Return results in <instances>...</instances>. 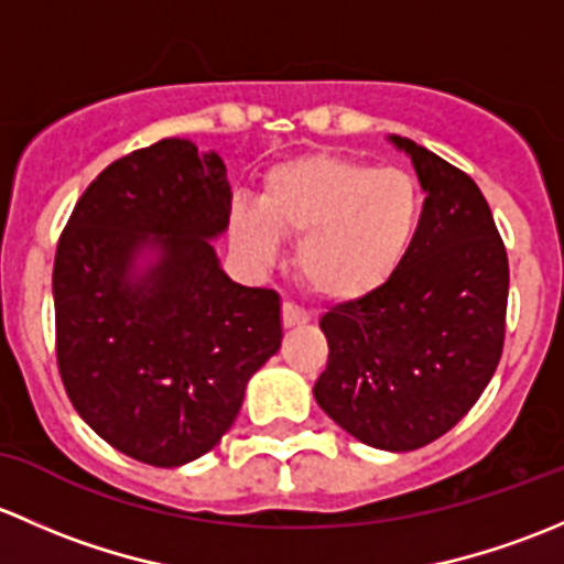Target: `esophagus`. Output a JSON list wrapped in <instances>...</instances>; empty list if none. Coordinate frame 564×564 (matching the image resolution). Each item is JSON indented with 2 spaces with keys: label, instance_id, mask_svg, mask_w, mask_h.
Returning <instances> with one entry per match:
<instances>
[{
  "label": "esophagus",
  "instance_id": "1",
  "mask_svg": "<svg viewBox=\"0 0 564 564\" xmlns=\"http://www.w3.org/2000/svg\"><path fill=\"white\" fill-rule=\"evenodd\" d=\"M306 321H310V315H306L304 310H299L295 304L284 301V304H282V325H284V328H295V325H304Z\"/></svg>",
  "mask_w": 564,
  "mask_h": 564
}]
</instances>
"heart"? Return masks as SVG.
Wrapping results in <instances>:
<instances>
[{
  "mask_svg": "<svg viewBox=\"0 0 564 564\" xmlns=\"http://www.w3.org/2000/svg\"><path fill=\"white\" fill-rule=\"evenodd\" d=\"M421 189L399 167H371L341 154L280 162L263 178L258 208L236 203L234 241L254 263H271L276 236H301L295 269L323 299H358L397 271L421 223Z\"/></svg>",
  "mask_w": 564,
  "mask_h": 564,
  "instance_id": "b5f03b06",
  "label": "heart"
}]
</instances>
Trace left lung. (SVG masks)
I'll list each match as a JSON object with an SVG mask.
<instances>
[{
  "label": "left lung",
  "mask_w": 564,
  "mask_h": 564,
  "mask_svg": "<svg viewBox=\"0 0 564 564\" xmlns=\"http://www.w3.org/2000/svg\"><path fill=\"white\" fill-rule=\"evenodd\" d=\"M426 200L391 276L325 312L328 364L315 399L347 434L415 451L456 426L497 371L508 312V252L478 184L410 138Z\"/></svg>",
  "instance_id": "1"
}]
</instances>
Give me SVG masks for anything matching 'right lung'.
I'll return each mask as SVG.
<instances>
[{"mask_svg": "<svg viewBox=\"0 0 564 564\" xmlns=\"http://www.w3.org/2000/svg\"><path fill=\"white\" fill-rule=\"evenodd\" d=\"M225 162L165 138L110 162L75 203L54 260L56 364L78 415L154 467L208 454L282 341L280 295L219 269ZM158 254L147 270L137 254Z\"/></svg>", "mask_w": 564, "mask_h": 564, "instance_id": "add662e5", "label": "right lung"}]
</instances>
